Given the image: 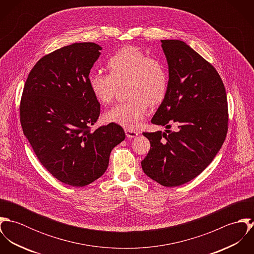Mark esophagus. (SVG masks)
Wrapping results in <instances>:
<instances>
[{"label": "esophagus", "instance_id": "34e87169", "mask_svg": "<svg viewBox=\"0 0 254 254\" xmlns=\"http://www.w3.org/2000/svg\"><path fill=\"white\" fill-rule=\"evenodd\" d=\"M125 134H126L127 138H131V139L136 138L139 135V133L137 131H135L133 129H128V128L125 129Z\"/></svg>", "mask_w": 254, "mask_h": 254}]
</instances>
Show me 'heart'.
<instances>
[{
  "label": "heart",
  "instance_id": "b5f03b06",
  "mask_svg": "<svg viewBox=\"0 0 254 254\" xmlns=\"http://www.w3.org/2000/svg\"><path fill=\"white\" fill-rule=\"evenodd\" d=\"M107 66L109 74L89 76L90 90L101 104L109 105L119 87L126 85L129 100L108 110L105 119L134 130L145 118L148 104L156 106L164 100L169 86L167 68L160 60L150 58L135 46L119 49L109 58Z\"/></svg>",
  "mask_w": 254,
  "mask_h": 254
}]
</instances>
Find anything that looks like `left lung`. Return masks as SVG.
Wrapping results in <instances>:
<instances>
[{"label": "left lung", "mask_w": 254, "mask_h": 254, "mask_svg": "<svg viewBox=\"0 0 254 254\" xmlns=\"http://www.w3.org/2000/svg\"><path fill=\"white\" fill-rule=\"evenodd\" d=\"M169 72L167 94L151 119L165 132L143 133L150 149L142 168L164 187L199 175L213 160L228 131V104L216 69L180 40H161ZM172 123L176 132L168 129Z\"/></svg>", "instance_id": "obj_1"}]
</instances>
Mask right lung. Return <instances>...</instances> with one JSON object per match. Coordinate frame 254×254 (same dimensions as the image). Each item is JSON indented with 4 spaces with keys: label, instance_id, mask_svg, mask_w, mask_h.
Segmentation results:
<instances>
[{
    "label": "right lung",
    "instance_id": "add662e5",
    "mask_svg": "<svg viewBox=\"0 0 254 254\" xmlns=\"http://www.w3.org/2000/svg\"><path fill=\"white\" fill-rule=\"evenodd\" d=\"M95 43H74L43 57L29 73L20 102V122L42 165L59 181L84 187L106 172L121 126L90 130L101 111L89 74L101 55Z\"/></svg>",
    "mask_w": 254,
    "mask_h": 254
}]
</instances>
